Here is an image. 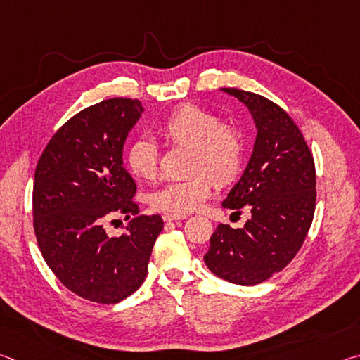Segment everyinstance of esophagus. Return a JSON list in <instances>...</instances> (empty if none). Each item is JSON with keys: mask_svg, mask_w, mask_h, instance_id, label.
Returning <instances> with one entry per match:
<instances>
[{"mask_svg": "<svg viewBox=\"0 0 360 360\" xmlns=\"http://www.w3.org/2000/svg\"><path fill=\"white\" fill-rule=\"evenodd\" d=\"M163 221L165 222H172V221H184L187 216H178V214H163Z\"/></svg>", "mask_w": 360, "mask_h": 360, "instance_id": "34e87169", "label": "esophagus"}]
</instances>
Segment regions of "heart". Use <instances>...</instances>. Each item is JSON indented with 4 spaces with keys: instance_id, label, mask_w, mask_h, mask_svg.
<instances>
[{
    "instance_id": "heart-1",
    "label": "heart",
    "mask_w": 360,
    "mask_h": 360,
    "mask_svg": "<svg viewBox=\"0 0 360 360\" xmlns=\"http://www.w3.org/2000/svg\"><path fill=\"white\" fill-rule=\"evenodd\" d=\"M160 135L176 148H188L187 173L182 181H169L150 193L152 208L167 214H187L202 208L219 186L238 179L245 165V131L235 122H224L210 109L186 103L162 122ZM127 167L138 179L154 181L158 174V149L149 138H138L127 150ZM212 175V179L209 178Z\"/></svg>"
}]
</instances>
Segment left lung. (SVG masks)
Wrapping results in <instances>:
<instances>
[{
	"label": "left lung",
	"mask_w": 360,
	"mask_h": 360,
	"mask_svg": "<svg viewBox=\"0 0 360 360\" xmlns=\"http://www.w3.org/2000/svg\"><path fill=\"white\" fill-rule=\"evenodd\" d=\"M222 90L246 105L257 127L245 173L222 202L229 210H251V219L243 229L219 224L203 259L225 281L254 285L281 271L307 238L316 208L314 158L276 103L246 90Z\"/></svg>",
	"instance_id": "8db88e82"
}]
</instances>
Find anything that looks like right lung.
Masks as SVG:
<instances>
[{"instance_id": "obj_1", "label": "right lung", "mask_w": 360, "mask_h": 360, "mask_svg": "<svg viewBox=\"0 0 360 360\" xmlns=\"http://www.w3.org/2000/svg\"><path fill=\"white\" fill-rule=\"evenodd\" d=\"M143 111L131 98L82 109L60 127L36 167L33 227L41 254L60 283L85 300L109 304L131 295L163 229L154 214L134 218L120 237L104 230L112 215L139 212L122 150Z\"/></svg>"}]
</instances>
